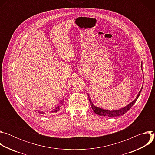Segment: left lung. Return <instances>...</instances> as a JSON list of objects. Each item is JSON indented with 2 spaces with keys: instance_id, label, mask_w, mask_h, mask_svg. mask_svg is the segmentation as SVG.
<instances>
[{
  "instance_id": "8db88e82",
  "label": "left lung",
  "mask_w": 155,
  "mask_h": 155,
  "mask_svg": "<svg viewBox=\"0 0 155 155\" xmlns=\"http://www.w3.org/2000/svg\"><path fill=\"white\" fill-rule=\"evenodd\" d=\"M141 68L142 69V63L141 64ZM142 88H143V87L142 86L140 91L139 92V94H137L136 98L133 101H132L128 105H127L126 106H125L123 108H121V109H119V110H106V109L102 108H101L99 107H97L95 105H94L93 102H92V101H91V98H90V97L89 96V94L87 93V94L88 98H89V101H90L91 107L92 109L93 110V111H94V113H96V114H97L99 115L103 116V117H119V116H121V115H123L125 114L128 111V110L132 106L134 105V104H135V102H136V101L137 100V99L139 98V96L140 94V93H141V91L142 90Z\"/></svg>"
}]
</instances>
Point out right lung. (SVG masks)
<instances>
[{
	"label": "right lung",
	"instance_id": "add662e5",
	"mask_svg": "<svg viewBox=\"0 0 155 155\" xmlns=\"http://www.w3.org/2000/svg\"><path fill=\"white\" fill-rule=\"evenodd\" d=\"M63 102H64V99H62V100L60 101L59 104L58 105L56 106L54 108H53L50 112H51V113H55V112H59V110H60V108H61V105L63 104ZM36 112H38L39 114H45V112H43V111H40V110H36Z\"/></svg>",
	"mask_w": 155,
	"mask_h": 155
}]
</instances>
